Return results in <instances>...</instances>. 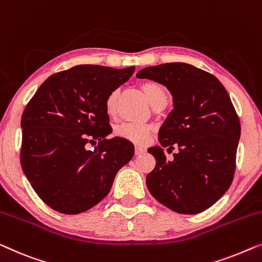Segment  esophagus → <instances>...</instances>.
<instances>
[{"label": "esophagus", "mask_w": 262, "mask_h": 262, "mask_svg": "<svg viewBox=\"0 0 262 262\" xmlns=\"http://www.w3.org/2000/svg\"><path fill=\"white\" fill-rule=\"evenodd\" d=\"M145 152V147H143V146H136V155H137V156H139V155H142V154H144Z\"/></svg>", "instance_id": "esophagus-1"}]
</instances>
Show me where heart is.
<instances>
[{
  "instance_id": "1",
  "label": "heart",
  "mask_w": 262,
  "mask_h": 262,
  "mask_svg": "<svg viewBox=\"0 0 262 262\" xmlns=\"http://www.w3.org/2000/svg\"><path fill=\"white\" fill-rule=\"evenodd\" d=\"M142 90L149 100V103L156 107L159 105H165L168 101V92L165 87L156 81L142 82ZM117 100H118V91L113 90L107 94L105 99V111L107 115L112 116L116 112ZM150 128L145 125L136 123H124L115 128L116 136L136 144H143L146 140Z\"/></svg>"
}]
</instances>
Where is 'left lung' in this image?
<instances>
[{"instance_id":"8db88e82","label":"left lung","mask_w":262,"mask_h":262,"mask_svg":"<svg viewBox=\"0 0 262 262\" xmlns=\"http://www.w3.org/2000/svg\"><path fill=\"white\" fill-rule=\"evenodd\" d=\"M136 75L164 85L173 103L159 128L161 146L147 149L156 159L147 189L176 213L204 211L225 195L235 172L241 126L228 92L213 74L189 63L150 66ZM173 146L179 152L168 161L162 147Z\"/></svg>"}]
</instances>
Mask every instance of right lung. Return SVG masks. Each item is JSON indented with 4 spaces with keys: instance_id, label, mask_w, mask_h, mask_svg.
<instances>
[{
    "instance_id": "right-lung-1",
    "label": "right lung",
    "mask_w": 262,
    "mask_h": 262,
    "mask_svg": "<svg viewBox=\"0 0 262 262\" xmlns=\"http://www.w3.org/2000/svg\"><path fill=\"white\" fill-rule=\"evenodd\" d=\"M135 66L116 70L79 65L49 77L21 117V166L41 200L59 213L91 209L111 190L135 155L128 140L111 134L107 94L126 82ZM98 140L93 151L86 143Z\"/></svg>"
}]
</instances>
